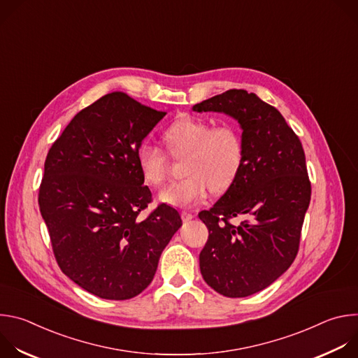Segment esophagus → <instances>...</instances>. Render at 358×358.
I'll return each mask as SVG.
<instances>
[{
  "label": "esophagus",
  "mask_w": 358,
  "mask_h": 358,
  "mask_svg": "<svg viewBox=\"0 0 358 358\" xmlns=\"http://www.w3.org/2000/svg\"><path fill=\"white\" fill-rule=\"evenodd\" d=\"M181 218H182V221H191L192 218H194V214H191V213H187V211H182L181 213Z\"/></svg>",
  "instance_id": "34e87169"
}]
</instances>
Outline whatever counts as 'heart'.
<instances>
[{"label": "heart", "mask_w": 358, "mask_h": 358, "mask_svg": "<svg viewBox=\"0 0 358 358\" xmlns=\"http://www.w3.org/2000/svg\"><path fill=\"white\" fill-rule=\"evenodd\" d=\"M170 153L157 145L143 144L137 163L143 180L159 187L171 173L173 159L185 160L188 174L164 187L159 198L167 206L188 208L207 196L210 189L224 192L239 177L245 163V140L232 123L213 126L210 120L185 116L171 123L163 134Z\"/></svg>", "instance_id": "obj_1"}]
</instances>
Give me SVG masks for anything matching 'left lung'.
I'll return each mask as SVG.
<instances>
[{
	"label": "left lung",
	"instance_id": "1",
	"mask_svg": "<svg viewBox=\"0 0 358 358\" xmlns=\"http://www.w3.org/2000/svg\"><path fill=\"white\" fill-rule=\"evenodd\" d=\"M192 109L224 112L242 127V171L198 217L208 228L199 253L203 280L227 297H246L272 285L297 255L312 195L304 151L279 110L255 93L231 89ZM235 216L245 220L234 226Z\"/></svg>",
	"mask_w": 358,
	"mask_h": 358
}]
</instances>
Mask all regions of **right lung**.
<instances>
[{
	"label": "right lung",
	"mask_w": 358,
	"mask_h": 358,
	"mask_svg": "<svg viewBox=\"0 0 358 358\" xmlns=\"http://www.w3.org/2000/svg\"><path fill=\"white\" fill-rule=\"evenodd\" d=\"M166 115L123 92L108 93L82 109L48 151L38 202L55 259L97 297L141 293L182 225L167 203L138 218L152 198L137 151Z\"/></svg>",
	"instance_id": "add662e5"
}]
</instances>
